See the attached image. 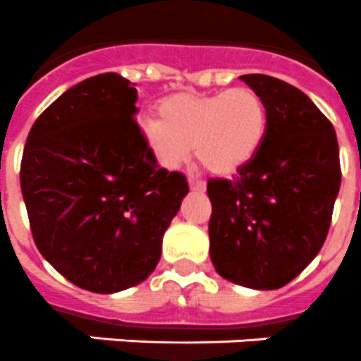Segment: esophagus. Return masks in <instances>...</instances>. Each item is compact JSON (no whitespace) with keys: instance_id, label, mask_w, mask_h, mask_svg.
<instances>
[{"instance_id":"obj_1","label":"esophagus","mask_w":361,"mask_h":361,"mask_svg":"<svg viewBox=\"0 0 361 361\" xmlns=\"http://www.w3.org/2000/svg\"><path fill=\"white\" fill-rule=\"evenodd\" d=\"M189 187H190V190H195V192H204L205 190L204 181L195 180V178H189Z\"/></svg>"}]
</instances>
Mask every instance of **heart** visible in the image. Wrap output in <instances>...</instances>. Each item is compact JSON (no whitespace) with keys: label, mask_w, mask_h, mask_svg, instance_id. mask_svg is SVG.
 I'll return each mask as SVG.
<instances>
[{"label":"heart","mask_w":361,"mask_h":361,"mask_svg":"<svg viewBox=\"0 0 361 361\" xmlns=\"http://www.w3.org/2000/svg\"><path fill=\"white\" fill-rule=\"evenodd\" d=\"M159 119L141 121L148 150L165 169L192 154L214 176H231L250 165L268 134L264 101L250 87L220 93L181 92L163 99Z\"/></svg>","instance_id":"b5f03b06"}]
</instances>
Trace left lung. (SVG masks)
<instances>
[{
	"instance_id": "left-lung-1",
	"label": "left lung",
	"mask_w": 361,
	"mask_h": 361,
	"mask_svg": "<svg viewBox=\"0 0 361 361\" xmlns=\"http://www.w3.org/2000/svg\"><path fill=\"white\" fill-rule=\"evenodd\" d=\"M264 101L268 134L235 180H209V253L218 275L253 290H277L319 253L340 192L334 126L292 84L242 75Z\"/></svg>"
}]
</instances>
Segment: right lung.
<instances>
[{
    "instance_id": "right-lung-1",
    "label": "right lung",
    "mask_w": 361,
    "mask_h": 361,
    "mask_svg": "<svg viewBox=\"0 0 361 361\" xmlns=\"http://www.w3.org/2000/svg\"><path fill=\"white\" fill-rule=\"evenodd\" d=\"M135 84L86 78L32 124L20 183L35 244L78 288L115 293L143 283L189 192L159 169L135 123Z\"/></svg>"
}]
</instances>
